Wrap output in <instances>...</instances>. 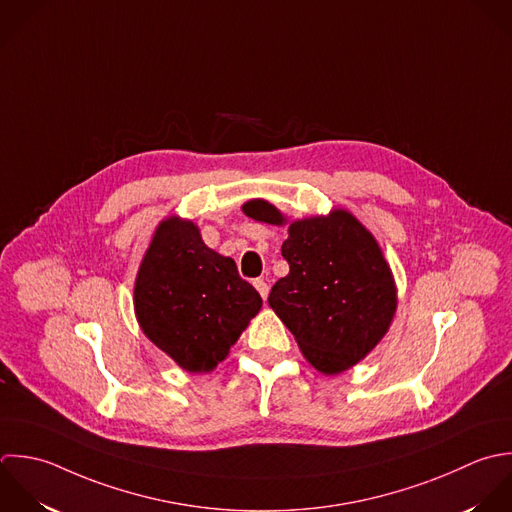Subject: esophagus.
Listing matches in <instances>:
<instances>
[{"instance_id": "obj_1", "label": "esophagus", "mask_w": 512, "mask_h": 512, "mask_svg": "<svg viewBox=\"0 0 512 512\" xmlns=\"http://www.w3.org/2000/svg\"><path fill=\"white\" fill-rule=\"evenodd\" d=\"M255 289L259 291V295L263 297V299H267V295H269V283H267V279H255Z\"/></svg>"}]
</instances>
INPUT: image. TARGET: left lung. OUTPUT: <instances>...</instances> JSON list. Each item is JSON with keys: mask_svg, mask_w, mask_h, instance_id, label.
Returning <instances> with one entry per match:
<instances>
[{"mask_svg": "<svg viewBox=\"0 0 512 512\" xmlns=\"http://www.w3.org/2000/svg\"><path fill=\"white\" fill-rule=\"evenodd\" d=\"M243 211L283 223L261 199ZM281 253L289 273L273 285L271 309L315 369L337 375L353 367L383 339L397 309L393 275L375 237L351 213L333 211L291 223Z\"/></svg>", "mask_w": 512, "mask_h": 512, "instance_id": "left-lung-1", "label": "left lung"}]
</instances>
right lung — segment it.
I'll return each mask as SVG.
<instances>
[{
	"label": "right lung",
	"mask_w": 512,
	"mask_h": 512,
	"mask_svg": "<svg viewBox=\"0 0 512 512\" xmlns=\"http://www.w3.org/2000/svg\"><path fill=\"white\" fill-rule=\"evenodd\" d=\"M231 257L209 249L191 221L159 225L135 281L143 333L179 367L211 371L261 309Z\"/></svg>",
	"instance_id": "add662e5"
}]
</instances>
